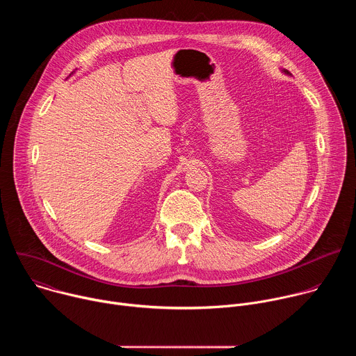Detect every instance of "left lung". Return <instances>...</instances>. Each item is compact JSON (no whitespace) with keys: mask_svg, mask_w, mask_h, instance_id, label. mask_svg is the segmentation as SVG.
<instances>
[{"mask_svg":"<svg viewBox=\"0 0 356 356\" xmlns=\"http://www.w3.org/2000/svg\"><path fill=\"white\" fill-rule=\"evenodd\" d=\"M282 73H284V74H287V76H291V74H290V72H289V70H286V69H282Z\"/></svg>","mask_w":356,"mask_h":356,"instance_id":"1","label":"left lung"}]
</instances>
